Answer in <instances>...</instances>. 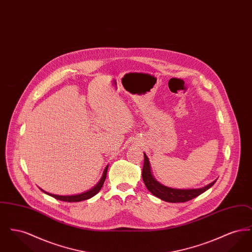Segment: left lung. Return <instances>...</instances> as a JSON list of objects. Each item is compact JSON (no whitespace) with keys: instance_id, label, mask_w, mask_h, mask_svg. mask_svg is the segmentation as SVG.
<instances>
[{"instance_id":"left-lung-1","label":"left lung","mask_w":252,"mask_h":252,"mask_svg":"<svg viewBox=\"0 0 252 252\" xmlns=\"http://www.w3.org/2000/svg\"><path fill=\"white\" fill-rule=\"evenodd\" d=\"M144 163L143 167L142 177L144 180V184L147 188V190L154 194L157 197L171 203H178V202H186L192 198L198 196L199 194L206 192L208 189H210L215 183L216 180L213 181L212 183L208 184L207 186L199 188V189H174L167 186H164L160 184L158 181H157L151 172L150 162L149 159L144 153Z\"/></svg>"}]
</instances>
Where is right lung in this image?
I'll return each mask as SVG.
<instances>
[{
  "label": "right lung",
  "instance_id": "right-lung-1",
  "mask_svg": "<svg viewBox=\"0 0 252 252\" xmlns=\"http://www.w3.org/2000/svg\"><path fill=\"white\" fill-rule=\"evenodd\" d=\"M108 168V165H107V167L105 168V170L103 172L101 180H99V182L96 184L93 189H91V190H89L87 192L79 193V194H74V195H58V194L49 193V192L43 191L42 189H40V190L42 192L47 193L49 195L55 197L56 199H59V200H61V201H65V202H79V201H82V200H86V199H89V198L94 196L96 193L101 190V188L103 187V184H104V182L106 180V178H107Z\"/></svg>",
  "mask_w": 252,
  "mask_h": 252
}]
</instances>
